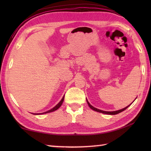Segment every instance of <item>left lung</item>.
<instances>
[{"instance_id": "left-lung-1", "label": "left lung", "mask_w": 151, "mask_h": 151, "mask_svg": "<svg viewBox=\"0 0 151 151\" xmlns=\"http://www.w3.org/2000/svg\"><path fill=\"white\" fill-rule=\"evenodd\" d=\"M136 98H137V97H136ZM136 99H135V100H136ZM135 100H134V101H135ZM86 101H87L88 104V106H89V108H90L91 109H92L93 110L96 111H98V112H100V113H102V114H108V115H115V114H119V113H121V112H122L123 111H124V110H126V109H127L128 107H129L133 103V102L134 101L132 102V103H131L130 104H129V106H127V107H125V108H123V109H121V110H116V111H103V110H99V109H97V108H96L93 107V106H91L90 104H89V102H88V101L87 100V99H86Z\"/></svg>"}]
</instances>
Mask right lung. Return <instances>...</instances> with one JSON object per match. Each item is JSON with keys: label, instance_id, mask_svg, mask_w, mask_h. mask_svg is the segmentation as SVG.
Masks as SVG:
<instances>
[{"label": "right lung", "instance_id": "right-lung-1", "mask_svg": "<svg viewBox=\"0 0 151 151\" xmlns=\"http://www.w3.org/2000/svg\"><path fill=\"white\" fill-rule=\"evenodd\" d=\"M64 97H65V95H63V97H62V100H61L60 102H59V103L58 104H56L55 106H54V108H52V109H50V110H48V111H45V112H43V113H39V114H34V115H41V114H47V113H50V112H52V111H55V110H58V109L61 106H62V103H63V100H64Z\"/></svg>", "mask_w": 151, "mask_h": 151}]
</instances>
